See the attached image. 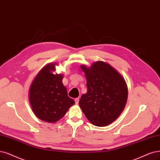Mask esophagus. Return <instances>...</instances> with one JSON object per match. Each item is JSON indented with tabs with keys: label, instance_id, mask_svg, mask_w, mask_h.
I'll return each instance as SVG.
<instances>
[{
	"label": "esophagus",
	"instance_id": "1",
	"mask_svg": "<svg viewBox=\"0 0 160 160\" xmlns=\"http://www.w3.org/2000/svg\"><path fill=\"white\" fill-rule=\"evenodd\" d=\"M74 101H75V103H76V105H78V103H79V98H76Z\"/></svg>",
	"mask_w": 160,
	"mask_h": 160
}]
</instances>
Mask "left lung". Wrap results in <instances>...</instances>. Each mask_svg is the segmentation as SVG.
<instances>
[{
	"label": "left lung",
	"mask_w": 160,
	"mask_h": 160,
	"mask_svg": "<svg viewBox=\"0 0 160 160\" xmlns=\"http://www.w3.org/2000/svg\"><path fill=\"white\" fill-rule=\"evenodd\" d=\"M85 73L87 93L79 105L93 125L105 127L115 121L125 109L128 98L125 80L108 62L97 61L90 67L81 65Z\"/></svg>",
	"instance_id": "obj_1"
}]
</instances>
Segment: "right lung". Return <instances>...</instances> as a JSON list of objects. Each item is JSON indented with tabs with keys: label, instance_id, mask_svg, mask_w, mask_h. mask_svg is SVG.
<instances>
[{
	"label": "right lung",
	"instance_id": "right-lung-1",
	"mask_svg": "<svg viewBox=\"0 0 160 160\" xmlns=\"http://www.w3.org/2000/svg\"><path fill=\"white\" fill-rule=\"evenodd\" d=\"M55 62H50L41 68L29 89V101L38 118L53 123L63 117L75 103L68 96L62 84L64 75L55 72Z\"/></svg>",
	"mask_w": 160,
	"mask_h": 160
}]
</instances>
